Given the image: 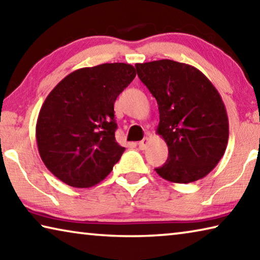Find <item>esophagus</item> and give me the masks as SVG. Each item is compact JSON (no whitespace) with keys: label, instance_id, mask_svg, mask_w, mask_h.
<instances>
[{"label":"esophagus","instance_id":"obj_1","mask_svg":"<svg viewBox=\"0 0 260 260\" xmlns=\"http://www.w3.org/2000/svg\"><path fill=\"white\" fill-rule=\"evenodd\" d=\"M148 143H150V138H147V137H145L143 140H140V142L138 143V146L140 150H146Z\"/></svg>","mask_w":260,"mask_h":260}]
</instances>
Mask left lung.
Here are the masks:
<instances>
[{
  "instance_id": "8db88e82",
  "label": "left lung",
  "mask_w": 260,
  "mask_h": 260,
  "mask_svg": "<svg viewBox=\"0 0 260 260\" xmlns=\"http://www.w3.org/2000/svg\"><path fill=\"white\" fill-rule=\"evenodd\" d=\"M139 79L159 106L156 134L168 146V159L155 172L174 183L205 177L226 151L229 124L219 92L194 67L172 61L137 63Z\"/></svg>"
}]
</instances>
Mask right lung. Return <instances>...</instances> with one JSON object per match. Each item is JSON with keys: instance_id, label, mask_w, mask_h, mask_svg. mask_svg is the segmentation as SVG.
I'll return each mask as SVG.
<instances>
[{"instance_id": "right-lung-1", "label": "right lung", "mask_w": 260, "mask_h": 260, "mask_svg": "<svg viewBox=\"0 0 260 260\" xmlns=\"http://www.w3.org/2000/svg\"><path fill=\"white\" fill-rule=\"evenodd\" d=\"M135 77V68L126 63L82 68L46 98L37 144L41 160L58 180L88 188L112 172L125 150L115 139L114 102Z\"/></svg>"}]
</instances>
